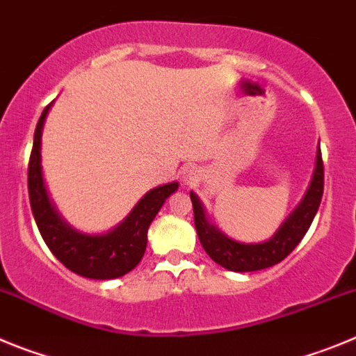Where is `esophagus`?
Wrapping results in <instances>:
<instances>
[{
  "label": "esophagus",
  "instance_id": "esophagus-1",
  "mask_svg": "<svg viewBox=\"0 0 356 356\" xmlns=\"http://www.w3.org/2000/svg\"><path fill=\"white\" fill-rule=\"evenodd\" d=\"M197 180H200V169L196 165H187V168L181 169V181H184V185L191 187V185L197 184Z\"/></svg>",
  "mask_w": 356,
  "mask_h": 356
}]
</instances>
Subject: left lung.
Instances as JSON below:
<instances>
[{
  "label": "left lung",
  "mask_w": 356,
  "mask_h": 356,
  "mask_svg": "<svg viewBox=\"0 0 356 356\" xmlns=\"http://www.w3.org/2000/svg\"><path fill=\"white\" fill-rule=\"evenodd\" d=\"M323 188H325V168H323L321 149L317 147L316 168H314L312 180H310L303 200L292 210L291 216L282 222V226L276 229V234L269 241L260 242V244H244V242H237L234 238L226 237L221 229L210 225L201 201L197 200L196 194L191 193L194 225H196L201 246L213 262L222 266L228 271L250 273L276 266L300 244L301 238L308 232L317 210H319Z\"/></svg>",
  "instance_id": "8db88e82"
}]
</instances>
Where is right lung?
Wrapping results in <instances>:
<instances>
[{
  "label": "right lung",
  "instance_id": "obj_1",
  "mask_svg": "<svg viewBox=\"0 0 356 356\" xmlns=\"http://www.w3.org/2000/svg\"><path fill=\"white\" fill-rule=\"evenodd\" d=\"M51 105L53 103H49L44 108L37 122L28 163V194L37 228L46 246L69 271L92 280L119 278L143 260L147 244V228L165 200L178 188V184L172 181L160 185L144 194L127 219L106 234L87 235L72 229L51 205L40 168V139Z\"/></svg>",
  "mask_w": 356,
  "mask_h": 356
}]
</instances>
